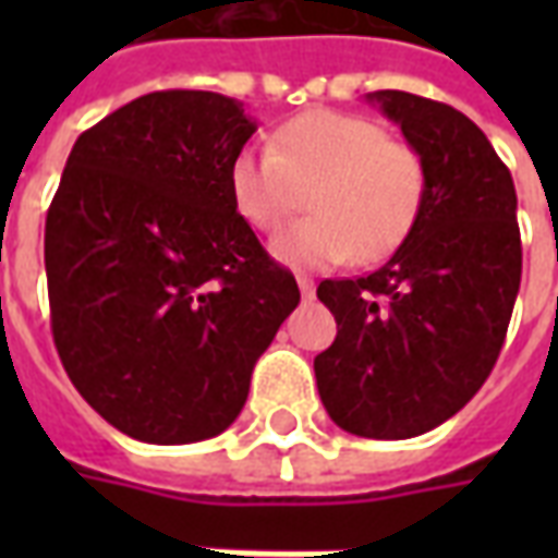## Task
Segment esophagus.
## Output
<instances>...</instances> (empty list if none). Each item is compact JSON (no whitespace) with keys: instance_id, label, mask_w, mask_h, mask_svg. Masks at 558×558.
I'll return each instance as SVG.
<instances>
[{"instance_id":"1","label":"esophagus","mask_w":558,"mask_h":558,"mask_svg":"<svg viewBox=\"0 0 558 558\" xmlns=\"http://www.w3.org/2000/svg\"><path fill=\"white\" fill-rule=\"evenodd\" d=\"M299 290H302V299H307V302H311L316 292V283L311 278H302V275H299Z\"/></svg>"}]
</instances>
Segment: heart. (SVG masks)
I'll return each mask as SVG.
<instances>
[{"mask_svg":"<svg viewBox=\"0 0 558 558\" xmlns=\"http://www.w3.org/2000/svg\"><path fill=\"white\" fill-rule=\"evenodd\" d=\"M227 184L235 211L259 232H278L307 191L311 215L280 232L271 254L292 268H326L398 251L418 220L427 170L374 119L307 110L283 122L271 146L239 148Z\"/></svg>","mask_w":558,"mask_h":558,"instance_id":"obj_1","label":"heart"}]
</instances>
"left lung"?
Returning a JSON list of instances; mask_svg holds the SVG:
<instances>
[{
  "label": "left lung",
  "mask_w": 558,
  "mask_h": 558,
  "mask_svg": "<svg viewBox=\"0 0 558 558\" xmlns=\"http://www.w3.org/2000/svg\"><path fill=\"white\" fill-rule=\"evenodd\" d=\"M424 160L418 220L386 266L323 280L338 338L314 359L331 421L364 439H410L475 398L511 323L523 247L511 172L472 119L410 92H371Z\"/></svg>",
  "instance_id": "left-lung-1"
}]
</instances>
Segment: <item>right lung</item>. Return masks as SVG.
<instances>
[{"label": "right lung", "instance_id": "1", "mask_svg": "<svg viewBox=\"0 0 558 558\" xmlns=\"http://www.w3.org/2000/svg\"><path fill=\"white\" fill-rule=\"evenodd\" d=\"M254 131L218 92H148L68 155L44 227L53 340L83 400L131 439L227 430L302 299L230 199Z\"/></svg>", "mask_w": 558, "mask_h": 558}]
</instances>
